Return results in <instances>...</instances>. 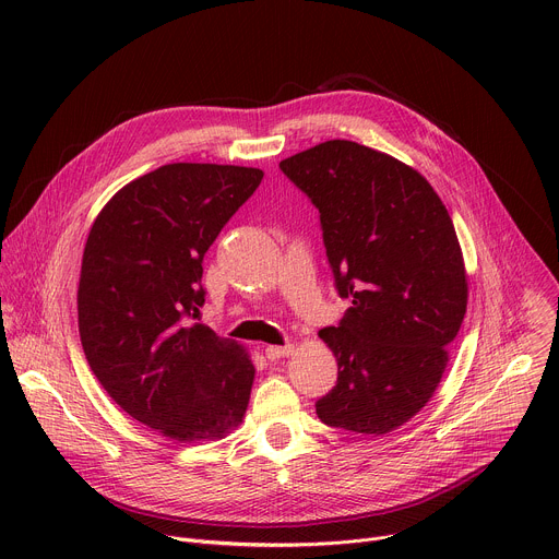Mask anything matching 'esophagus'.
Instances as JSON below:
<instances>
[{
  "mask_svg": "<svg viewBox=\"0 0 559 559\" xmlns=\"http://www.w3.org/2000/svg\"><path fill=\"white\" fill-rule=\"evenodd\" d=\"M292 354H294V345H283V347L270 345V347H265V358L267 360H278V358H285V356H292Z\"/></svg>",
  "mask_w": 559,
  "mask_h": 559,
  "instance_id": "34e87169",
  "label": "esophagus"
}]
</instances>
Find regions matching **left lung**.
<instances>
[{
    "mask_svg": "<svg viewBox=\"0 0 559 559\" xmlns=\"http://www.w3.org/2000/svg\"><path fill=\"white\" fill-rule=\"evenodd\" d=\"M281 170L318 207L336 289L352 298L338 328L318 332L338 380L316 414L345 431L389 433L429 403L464 321L453 221L418 170L356 141L318 143Z\"/></svg>",
    "mask_w": 559,
    "mask_h": 559,
    "instance_id": "obj_1",
    "label": "left lung"
}]
</instances>
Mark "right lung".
<instances>
[{"mask_svg": "<svg viewBox=\"0 0 559 559\" xmlns=\"http://www.w3.org/2000/svg\"><path fill=\"white\" fill-rule=\"evenodd\" d=\"M263 170L168 164L123 186L95 218L76 311L88 365L112 401L170 440L243 423L254 365L201 321L203 257Z\"/></svg>", "mask_w": 559, "mask_h": 559, "instance_id": "1", "label": "right lung"}]
</instances>
